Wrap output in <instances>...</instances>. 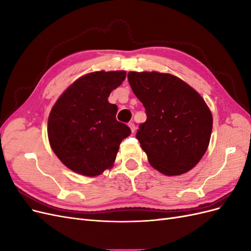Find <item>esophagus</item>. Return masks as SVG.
<instances>
[{"mask_svg": "<svg viewBox=\"0 0 251 251\" xmlns=\"http://www.w3.org/2000/svg\"><path fill=\"white\" fill-rule=\"evenodd\" d=\"M128 126H130L132 133H134V132H135V130H136V126H135V125H134L133 123H130V124H128Z\"/></svg>", "mask_w": 251, "mask_h": 251, "instance_id": "1", "label": "esophagus"}]
</instances>
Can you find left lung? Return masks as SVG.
<instances>
[{"label": "left lung", "instance_id": "obj_1", "mask_svg": "<svg viewBox=\"0 0 251 251\" xmlns=\"http://www.w3.org/2000/svg\"><path fill=\"white\" fill-rule=\"evenodd\" d=\"M127 80L146 109L136 138L151 165L166 176L192 170L206 151L212 130L203 98L168 73L128 72Z\"/></svg>", "mask_w": 251, "mask_h": 251}]
</instances>
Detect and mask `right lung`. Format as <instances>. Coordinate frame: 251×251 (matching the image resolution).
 Wrapping results in <instances>:
<instances>
[{
	"label": "right lung",
	"instance_id": "1",
	"mask_svg": "<svg viewBox=\"0 0 251 251\" xmlns=\"http://www.w3.org/2000/svg\"><path fill=\"white\" fill-rule=\"evenodd\" d=\"M125 71L93 72L68 88L48 119L50 146L67 168L94 177L112 168L121 141L130 136L116 120L117 105L108 97L126 78Z\"/></svg>",
	"mask_w": 251,
	"mask_h": 251
}]
</instances>
